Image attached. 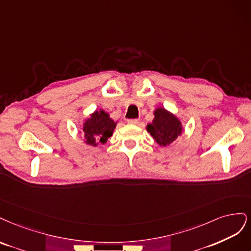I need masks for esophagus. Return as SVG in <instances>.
Segmentation results:
<instances>
[{
	"mask_svg": "<svg viewBox=\"0 0 251 251\" xmlns=\"http://www.w3.org/2000/svg\"><path fill=\"white\" fill-rule=\"evenodd\" d=\"M127 122H128V124L136 125V124H139V123H140V120H139V119H130V120H128Z\"/></svg>",
	"mask_w": 251,
	"mask_h": 251,
	"instance_id": "34e87169",
	"label": "esophagus"
}]
</instances>
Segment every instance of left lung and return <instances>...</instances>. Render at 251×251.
Returning <instances> with one entry per match:
<instances>
[{"mask_svg":"<svg viewBox=\"0 0 251 251\" xmlns=\"http://www.w3.org/2000/svg\"><path fill=\"white\" fill-rule=\"evenodd\" d=\"M147 131L159 146H169L182 133L179 119L165 108L158 107L154 111V119L147 125Z\"/></svg>","mask_w":251,"mask_h":251,"instance_id":"obj_1","label":"left lung"}]
</instances>
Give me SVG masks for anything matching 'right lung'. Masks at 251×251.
I'll return each mask as SVG.
<instances>
[{
  "mask_svg": "<svg viewBox=\"0 0 251 251\" xmlns=\"http://www.w3.org/2000/svg\"><path fill=\"white\" fill-rule=\"evenodd\" d=\"M117 123L109 118L107 112L103 109L96 110L83 123V132L85 144L93 147L98 146V143L105 144L108 137L112 135Z\"/></svg>",
  "mask_w": 251,
  "mask_h": 251,
  "instance_id": "right-lung-1",
  "label": "right lung"
}]
</instances>
